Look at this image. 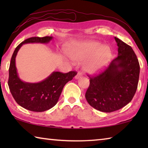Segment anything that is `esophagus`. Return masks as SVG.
Segmentation results:
<instances>
[{
	"instance_id": "34e87169",
	"label": "esophagus",
	"mask_w": 148,
	"mask_h": 148,
	"mask_svg": "<svg viewBox=\"0 0 148 148\" xmlns=\"http://www.w3.org/2000/svg\"><path fill=\"white\" fill-rule=\"evenodd\" d=\"M81 76H82V74H81V73H79V72H78V73H77V74H76V76H75V78H76V79H79L80 77H81Z\"/></svg>"
}]
</instances>
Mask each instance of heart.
I'll return each instance as SVG.
<instances>
[{"label": "heart", "mask_w": 148, "mask_h": 148, "mask_svg": "<svg viewBox=\"0 0 148 148\" xmlns=\"http://www.w3.org/2000/svg\"><path fill=\"white\" fill-rule=\"evenodd\" d=\"M66 53L75 62H83V69L89 74L102 72L111 60L112 50L109 46L97 41L80 42L67 49Z\"/></svg>", "instance_id": "b5f03b06"}]
</instances>
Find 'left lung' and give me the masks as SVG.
Listing matches in <instances>:
<instances>
[{
  "instance_id": "obj_1",
  "label": "left lung",
  "mask_w": 148,
  "mask_h": 148,
  "mask_svg": "<svg viewBox=\"0 0 148 148\" xmlns=\"http://www.w3.org/2000/svg\"><path fill=\"white\" fill-rule=\"evenodd\" d=\"M118 54L99 75L90 77L86 99L103 112H112L129 104L136 92L140 74L138 60L132 47L115 37Z\"/></svg>"
}]
</instances>
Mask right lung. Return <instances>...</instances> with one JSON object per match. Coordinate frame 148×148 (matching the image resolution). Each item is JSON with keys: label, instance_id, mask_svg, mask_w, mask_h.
Instances as JSON below:
<instances>
[{"label": "right lung", "instance_id": "add662e5", "mask_svg": "<svg viewBox=\"0 0 148 148\" xmlns=\"http://www.w3.org/2000/svg\"><path fill=\"white\" fill-rule=\"evenodd\" d=\"M53 38V36L29 38L17 46L12 56L9 68V88L17 103L30 111L41 112L53 108L58 102L65 84L77 74L74 71L66 74L53 72L46 79L37 83L26 82L20 79L16 57L21 47L25 44H47Z\"/></svg>", "mask_w": 148, "mask_h": 148}]
</instances>
